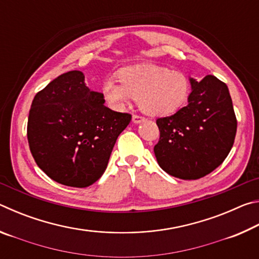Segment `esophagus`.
Instances as JSON below:
<instances>
[{
    "label": "esophagus",
    "mask_w": 259,
    "mask_h": 259,
    "mask_svg": "<svg viewBox=\"0 0 259 259\" xmlns=\"http://www.w3.org/2000/svg\"><path fill=\"white\" fill-rule=\"evenodd\" d=\"M144 121H145V117L139 116V115H133V122L135 124L142 123V122H144Z\"/></svg>",
    "instance_id": "34e87169"
}]
</instances>
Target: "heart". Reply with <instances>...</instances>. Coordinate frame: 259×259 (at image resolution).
I'll return each instance as SVG.
<instances>
[{"label": "heart", "mask_w": 259, "mask_h": 259, "mask_svg": "<svg viewBox=\"0 0 259 259\" xmlns=\"http://www.w3.org/2000/svg\"><path fill=\"white\" fill-rule=\"evenodd\" d=\"M117 77L120 83L107 78L102 89L105 100L116 111L137 99L140 109L148 115H170L186 103L191 94V80L185 73L154 64L122 68Z\"/></svg>", "instance_id": "1"}]
</instances>
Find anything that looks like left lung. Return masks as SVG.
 <instances>
[{"mask_svg":"<svg viewBox=\"0 0 259 259\" xmlns=\"http://www.w3.org/2000/svg\"><path fill=\"white\" fill-rule=\"evenodd\" d=\"M185 107L156 120L160 140L154 146L157 163L170 176L199 179L213 171L229 155L236 134V117L229 88L216 76L198 82Z\"/></svg>","mask_w":259,"mask_h":259,"instance_id":"1","label":"left lung"}]
</instances>
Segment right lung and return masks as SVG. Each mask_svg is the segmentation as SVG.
Segmentation results:
<instances>
[{
	"label": "right lung",
	"instance_id": "obj_1",
	"mask_svg": "<svg viewBox=\"0 0 259 259\" xmlns=\"http://www.w3.org/2000/svg\"><path fill=\"white\" fill-rule=\"evenodd\" d=\"M84 74L71 71L51 81L30 106L27 138L38 168L55 182L88 187L102 177L119 135L131 121L104 105Z\"/></svg>",
	"mask_w": 259,
	"mask_h": 259
}]
</instances>
